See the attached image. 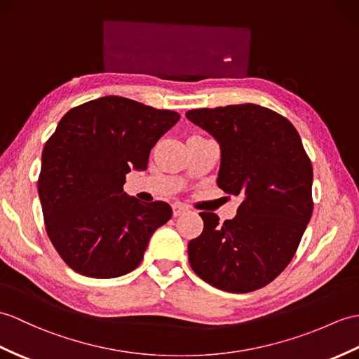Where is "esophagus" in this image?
Here are the masks:
<instances>
[{"instance_id":"34e87169","label":"esophagus","mask_w":359,"mask_h":359,"mask_svg":"<svg viewBox=\"0 0 359 359\" xmlns=\"http://www.w3.org/2000/svg\"><path fill=\"white\" fill-rule=\"evenodd\" d=\"M188 212H189V210H188V206H185V205L176 203V205L172 206V214H174V217H179V215L188 214Z\"/></svg>"}]
</instances>
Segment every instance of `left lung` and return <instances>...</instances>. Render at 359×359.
<instances>
[{"mask_svg": "<svg viewBox=\"0 0 359 359\" xmlns=\"http://www.w3.org/2000/svg\"><path fill=\"white\" fill-rule=\"evenodd\" d=\"M188 121L220 145L217 185L241 203L232 220L200 212L188 243L200 278L232 294L260 289L285 271L312 217V163L286 118L255 104L198 108Z\"/></svg>", "mask_w": 359, "mask_h": 359, "instance_id": "obj_1", "label": "left lung"}]
</instances>
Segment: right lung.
Returning <instances> with one entry per match:
<instances>
[{
    "instance_id": "1",
    "label": "right lung",
    "mask_w": 359,
    "mask_h": 359,
    "mask_svg": "<svg viewBox=\"0 0 359 359\" xmlns=\"http://www.w3.org/2000/svg\"><path fill=\"white\" fill-rule=\"evenodd\" d=\"M179 119L176 111L104 96L57 123L43 149L38 194L48 238L74 272L114 278L140 264L172 210L128 197L125 176L147 170L151 148Z\"/></svg>"
}]
</instances>
